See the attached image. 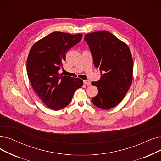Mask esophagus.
I'll use <instances>...</instances> for the list:
<instances>
[{
  "label": "esophagus",
  "mask_w": 161,
  "mask_h": 161,
  "mask_svg": "<svg viewBox=\"0 0 161 161\" xmlns=\"http://www.w3.org/2000/svg\"><path fill=\"white\" fill-rule=\"evenodd\" d=\"M83 83H84L85 85H87V86H90L91 85V82L89 80H83Z\"/></svg>",
  "instance_id": "esophagus-1"
}]
</instances>
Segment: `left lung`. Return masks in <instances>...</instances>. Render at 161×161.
<instances>
[{
	"label": "left lung",
	"mask_w": 161,
	"mask_h": 161,
	"mask_svg": "<svg viewBox=\"0 0 161 161\" xmlns=\"http://www.w3.org/2000/svg\"><path fill=\"white\" fill-rule=\"evenodd\" d=\"M93 64L101 73L92 85L98 89L92 98L95 106L108 110L119 104L130 89L133 75V59L128 46L107 31L86 34Z\"/></svg>",
	"instance_id": "1"
}]
</instances>
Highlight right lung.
<instances>
[{
	"label": "right lung",
	"instance_id": "right-lung-1",
	"mask_svg": "<svg viewBox=\"0 0 161 161\" xmlns=\"http://www.w3.org/2000/svg\"><path fill=\"white\" fill-rule=\"evenodd\" d=\"M83 35L55 31L35 43L27 60V72L35 92L45 105L54 110L71 102L76 89L83 86L79 78L59 75L67 51L81 40Z\"/></svg>",
	"mask_w": 161,
	"mask_h": 161
}]
</instances>
